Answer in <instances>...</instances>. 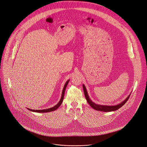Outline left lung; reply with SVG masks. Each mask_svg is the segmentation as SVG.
<instances>
[{"label":"left lung","instance_id":"left-lung-1","mask_svg":"<svg viewBox=\"0 0 147 147\" xmlns=\"http://www.w3.org/2000/svg\"><path fill=\"white\" fill-rule=\"evenodd\" d=\"M83 91H84V95L85 98L88 102V104L90 105L92 109H94V110H96L97 111H103V112H111V111H116L119 108H121L122 106L125 105L126 104V102L128 101V98L130 96L131 94L127 97L126 99H125V100H123L122 102H121V103H119V104L116 105H100V104H95V102H92L91 100V99L89 98L88 94V91L86 89L85 86L84 84H83Z\"/></svg>","mask_w":147,"mask_h":147}]
</instances>
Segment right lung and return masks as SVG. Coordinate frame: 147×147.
Wrapping results in <instances>:
<instances>
[{"instance_id":"1","label":"right lung","mask_w":147,"mask_h":147,"mask_svg":"<svg viewBox=\"0 0 147 147\" xmlns=\"http://www.w3.org/2000/svg\"><path fill=\"white\" fill-rule=\"evenodd\" d=\"M69 82V79L68 80L66 83L64 84V86L63 87V91H62V95H61V98L59 100V101L58 102V103L55 105V106L51 107V108H49V109H44V110H32V109H28L29 111H32V112H38V113H45V112H51V111H55L56 110H57L61 105L62 104V102L63 101V98H64V92H65V89H66V87L67 86V85L68 84Z\"/></svg>"}]
</instances>
